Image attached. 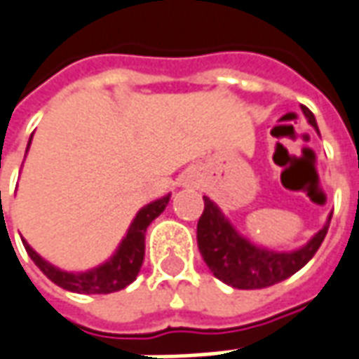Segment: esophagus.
I'll return each mask as SVG.
<instances>
[{
	"label": "esophagus",
	"instance_id": "esophagus-1",
	"mask_svg": "<svg viewBox=\"0 0 359 359\" xmlns=\"http://www.w3.org/2000/svg\"><path fill=\"white\" fill-rule=\"evenodd\" d=\"M182 184H184V187H192V184H196L194 175H184V177H182Z\"/></svg>",
	"mask_w": 359,
	"mask_h": 359
}]
</instances>
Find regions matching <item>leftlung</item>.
I'll return each mask as SVG.
<instances>
[{
  "label": "left lung",
  "instance_id": "8db88e82",
  "mask_svg": "<svg viewBox=\"0 0 359 359\" xmlns=\"http://www.w3.org/2000/svg\"><path fill=\"white\" fill-rule=\"evenodd\" d=\"M303 112L309 118L311 126L319 132L313 112L305 107ZM328 225L330 217L327 225L299 250L274 252L258 249L243 239L231 223L223 217L219 208L204 196V212L198 219V249L208 268L222 282L237 290H262L302 270L319 250L320 243L327 237Z\"/></svg>",
  "mask_w": 359,
  "mask_h": 359
}]
</instances>
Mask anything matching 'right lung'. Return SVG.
I'll return each instance as SVG.
<instances>
[{"mask_svg":"<svg viewBox=\"0 0 359 359\" xmlns=\"http://www.w3.org/2000/svg\"><path fill=\"white\" fill-rule=\"evenodd\" d=\"M169 204V196L155 200L151 204H147L142 208L137 215L134 217V222L128 229V235L122 241L120 249L116 250V255L110 258L107 264L95 268L91 272H83V274H72V272H64L57 270L52 264H48L46 260L34 252V250L27 245V241H22L25 249L29 252V257L32 258V262L42 270V274L46 276L48 280H52L54 284L64 287L67 292L75 293H112L124 290L126 285H130L136 280L137 272L142 268L145 255V229L147 225L154 222L157 215L165 210V205Z\"/></svg>","mask_w":359,"mask_h":359,"instance_id":"obj_1","label":"right lung"}]
</instances>
